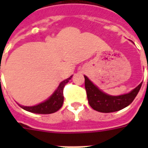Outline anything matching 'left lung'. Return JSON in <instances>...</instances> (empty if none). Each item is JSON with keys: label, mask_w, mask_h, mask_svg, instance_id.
<instances>
[{"label": "left lung", "mask_w": 148, "mask_h": 148, "mask_svg": "<svg viewBox=\"0 0 148 148\" xmlns=\"http://www.w3.org/2000/svg\"><path fill=\"white\" fill-rule=\"evenodd\" d=\"M84 77L85 88L90 106L96 111L106 113L119 111L129 106L138 94L143 83L141 82L129 93L119 96H112L100 90L86 75Z\"/></svg>", "instance_id": "8db88e82"}]
</instances>
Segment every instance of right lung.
I'll return each mask as SVG.
<instances>
[{
	"label": "right lung",
	"mask_w": 148,
	"mask_h": 148,
	"mask_svg": "<svg viewBox=\"0 0 148 148\" xmlns=\"http://www.w3.org/2000/svg\"><path fill=\"white\" fill-rule=\"evenodd\" d=\"M72 76L73 75H71L70 77L60 82L55 92L44 101L33 106H24L21 105L19 106L26 111L33 112V113H38V114H51V113L57 112L62 106L63 101H64L63 88L65 85L71 80Z\"/></svg>",
	"instance_id": "right-lung-1"
}]
</instances>
